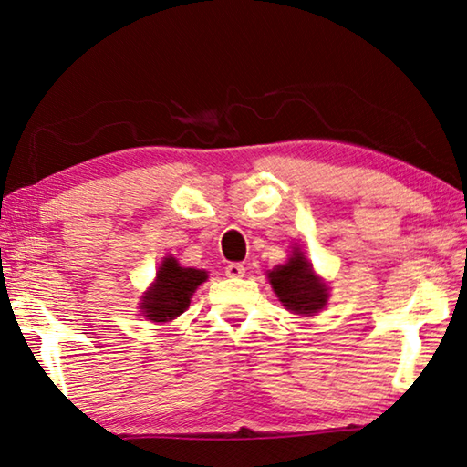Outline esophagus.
I'll return each mask as SVG.
<instances>
[{"label": "esophagus", "instance_id": "34e87169", "mask_svg": "<svg viewBox=\"0 0 467 467\" xmlns=\"http://www.w3.org/2000/svg\"><path fill=\"white\" fill-rule=\"evenodd\" d=\"M244 272H245V268H244V264H240V262H230L225 266V275L230 278H240V276H244Z\"/></svg>", "mask_w": 467, "mask_h": 467}]
</instances>
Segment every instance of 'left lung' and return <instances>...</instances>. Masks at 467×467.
<instances>
[{
  "label": "left lung",
  "instance_id": "8db88e82",
  "mask_svg": "<svg viewBox=\"0 0 467 467\" xmlns=\"http://www.w3.org/2000/svg\"><path fill=\"white\" fill-rule=\"evenodd\" d=\"M270 285L288 311L317 313L327 303V288L315 278L303 252L295 250L283 266L268 272Z\"/></svg>",
  "mask_w": 467,
  "mask_h": 467
}]
</instances>
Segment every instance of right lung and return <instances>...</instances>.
I'll return each mask as SVG.
<instances>
[{
  "instance_id": "1",
  "label": "right lung",
  "mask_w": 467,
  "mask_h": 467,
  "mask_svg": "<svg viewBox=\"0 0 467 467\" xmlns=\"http://www.w3.org/2000/svg\"><path fill=\"white\" fill-rule=\"evenodd\" d=\"M205 280V270L182 268L174 258H166L161 264V270H158L154 286L144 296L142 311L150 321H171L184 313L192 293Z\"/></svg>"
}]
</instances>
